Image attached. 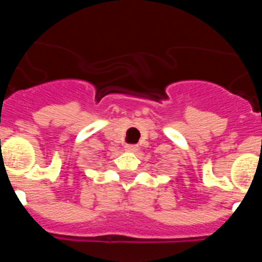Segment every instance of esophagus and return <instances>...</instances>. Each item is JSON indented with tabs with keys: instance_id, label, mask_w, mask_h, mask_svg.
<instances>
[{
	"instance_id": "34e87169",
	"label": "esophagus",
	"mask_w": 262,
	"mask_h": 262,
	"mask_svg": "<svg viewBox=\"0 0 262 262\" xmlns=\"http://www.w3.org/2000/svg\"><path fill=\"white\" fill-rule=\"evenodd\" d=\"M124 148H126V151H128V152H135L139 149L138 145H126Z\"/></svg>"
}]
</instances>
